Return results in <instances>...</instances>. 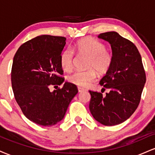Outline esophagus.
<instances>
[{
	"label": "esophagus",
	"mask_w": 155,
	"mask_h": 155,
	"mask_svg": "<svg viewBox=\"0 0 155 155\" xmlns=\"http://www.w3.org/2000/svg\"><path fill=\"white\" fill-rule=\"evenodd\" d=\"M84 90H85L84 89V88L81 87H78V91H79V92H83Z\"/></svg>",
	"instance_id": "34e87169"
}]
</instances>
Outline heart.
I'll use <instances>...</instances> for the list:
<instances>
[{"mask_svg": "<svg viewBox=\"0 0 155 155\" xmlns=\"http://www.w3.org/2000/svg\"><path fill=\"white\" fill-rule=\"evenodd\" d=\"M74 49L79 54L89 57L86 71H78L68 77V81L79 87L88 86L98 75L106 74L111 68L114 56L111 51L106 49V45L97 39L88 37L77 41ZM74 52L70 48L65 49L60 55V65L65 71L72 70L74 65Z\"/></svg>", "mask_w": 155, "mask_h": 155, "instance_id": "b5f03b06", "label": "heart"}]
</instances>
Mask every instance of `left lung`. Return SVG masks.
I'll use <instances>...</instances> for the list:
<instances>
[{
	"label": "left lung",
	"mask_w": 155,
	"mask_h": 155,
	"mask_svg": "<svg viewBox=\"0 0 155 155\" xmlns=\"http://www.w3.org/2000/svg\"><path fill=\"white\" fill-rule=\"evenodd\" d=\"M111 44L113 63L100 81L109 92L90 90L89 108L92 115L104 125H117L127 120L139 105L146 83V73L141 56L132 41L115 31L98 35ZM105 90V88H104Z\"/></svg>",
	"instance_id": "obj_1"
}]
</instances>
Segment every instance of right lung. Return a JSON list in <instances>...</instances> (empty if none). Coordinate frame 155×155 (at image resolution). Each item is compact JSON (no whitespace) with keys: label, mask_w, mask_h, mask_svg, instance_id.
<instances>
[{"label":"right lung","mask_w":155,"mask_h":155,"mask_svg":"<svg viewBox=\"0 0 155 155\" xmlns=\"http://www.w3.org/2000/svg\"><path fill=\"white\" fill-rule=\"evenodd\" d=\"M65 40L63 36H37L22 44L14 57L11 77L15 100L23 114L39 125L51 126L63 120L78 92L71 82L49 90L65 79L60 55Z\"/></svg>","instance_id":"1"}]
</instances>
